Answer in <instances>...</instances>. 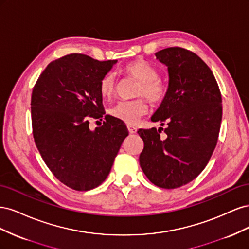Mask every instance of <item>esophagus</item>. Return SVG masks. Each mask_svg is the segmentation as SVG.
<instances>
[{
	"mask_svg": "<svg viewBox=\"0 0 249 249\" xmlns=\"http://www.w3.org/2000/svg\"><path fill=\"white\" fill-rule=\"evenodd\" d=\"M127 130H129L130 134H136L137 133V129L135 126L131 125V124H127Z\"/></svg>",
	"mask_w": 249,
	"mask_h": 249,
	"instance_id": "34e87169",
	"label": "esophagus"
}]
</instances>
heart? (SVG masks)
<instances>
[{"label": "heart", "instance_id": "1", "mask_svg": "<svg viewBox=\"0 0 249 249\" xmlns=\"http://www.w3.org/2000/svg\"><path fill=\"white\" fill-rule=\"evenodd\" d=\"M124 71L130 77L139 82L136 95L145 96L152 103L161 102L166 94V86L158 79V71L144 60H135L124 67ZM101 93L106 99H110L116 91V76L114 72L105 74L100 83ZM148 107L143 99L119 102L111 107L110 115L122 122L135 124L147 113Z\"/></svg>", "mask_w": 249, "mask_h": 249}]
</instances>
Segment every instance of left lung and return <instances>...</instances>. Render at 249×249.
I'll return each instance as SVG.
<instances>
[{
    "instance_id": "1",
    "label": "left lung",
    "mask_w": 249,
    "mask_h": 249,
    "mask_svg": "<svg viewBox=\"0 0 249 249\" xmlns=\"http://www.w3.org/2000/svg\"><path fill=\"white\" fill-rule=\"evenodd\" d=\"M167 66L168 87L152 122L163 127L138 131L144 142L139 163L147 178L164 189L190 183L205 169L217 144L222 119L219 87L194 53L168 48L156 53Z\"/></svg>"
}]
</instances>
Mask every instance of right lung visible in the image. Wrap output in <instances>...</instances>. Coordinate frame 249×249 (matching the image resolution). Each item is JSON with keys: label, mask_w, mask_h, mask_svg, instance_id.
<instances>
[{"label": "right lung", "mask_w": 249, "mask_h": 249, "mask_svg": "<svg viewBox=\"0 0 249 249\" xmlns=\"http://www.w3.org/2000/svg\"><path fill=\"white\" fill-rule=\"evenodd\" d=\"M116 63L67 55L51 62L33 88L35 144L53 175L73 190L100 186L129 135L124 122L111 115L94 131L89 129V117L105 114L100 83Z\"/></svg>", "instance_id": "add662e5"}]
</instances>
